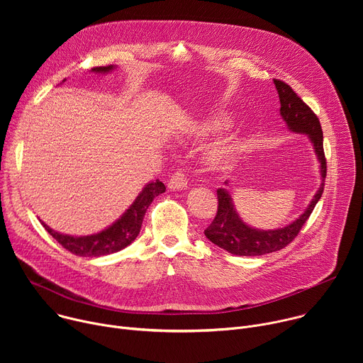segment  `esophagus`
Instances as JSON below:
<instances>
[{"mask_svg":"<svg viewBox=\"0 0 363 363\" xmlns=\"http://www.w3.org/2000/svg\"><path fill=\"white\" fill-rule=\"evenodd\" d=\"M186 184H188V179H186V175L184 174V171H177L168 181V186L171 189H184L186 188Z\"/></svg>","mask_w":363,"mask_h":363,"instance_id":"1","label":"esophagus"}]
</instances>
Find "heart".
Here are the masks:
<instances>
[{"instance_id":"obj_1","label":"heart","mask_w":363,"mask_h":363,"mask_svg":"<svg viewBox=\"0 0 363 363\" xmlns=\"http://www.w3.org/2000/svg\"><path fill=\"white\" fill-rule=\"evenodd\" d=\"M228 125H230V118L227 115H218L208 121H203L198 128V133L201 136L213 135L225 129ZM242 147H244L242 140L238 136H231L220 142L218 145H216L208 153H206V162H208V165L214 169H227L235 162Z\"/></svg>"}]
</instances>
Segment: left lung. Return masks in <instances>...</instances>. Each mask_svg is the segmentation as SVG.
Listing matches in <instances>:
<instances>
[{
	"label": "left lung",
	"mask_w": 363,
	"mask_h": 363,
	"mask_svg": "<svg viewBox=\"0 0 363 363\" xmlns=\"http://www.w3.org/2000/svg\"><path fill=\"white\" fill-rule=\"evenodd\" d=\"M274 84L280 99V115L287 123L289 129L296 133L307 135L315 147L318 161L320 164L322 184L319 191L315 194L312 202L308 203L306 211L291 224L277 230H257L247 225L235 211L230 192L225 188L217 189L218 211L210 227L203 231V234L211 242L235 255H263L279 251L289 245L300 233L310 214L313 213L315 205L320 199L325 188L326 158L323 150V132L319 118L287 83L274 79ZM224 184L230 186L228 181H225Z\"/></svg>",
	"instance_id": "8db88e82"
}]
</instances>
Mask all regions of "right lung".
I'll list each match as a JSON object with an SVG mask.
<instances>
[{
	"label": "right lung",
	"instance_id": "obj_1",
	"mask_svg": "<svg viewBox=\"0 0 363 363\" xmlns=\"http://www.w3.org/2000/svg\"><path fill=\"white\" fill-rule=\"evenodd\" d=\"M113 69L115 66H101V67H93L91 72L109 73ZM63 82H66V79ZM165 189H167L165 185L160 179L149 182L147 185H145L142 192L136 196L133 203L125 211V214L119 220H116L111 227L97 234L73 237V235L60 234L55 231L43 221L41 224L47 230V233L62 247H65L66 250H69L76 255H80V257L108 255V254L123 250L138 237L147 206L152 203L155 196L165 192Z\"/></svg>",
	"mask_w": 363,
	"mask_h": 363
}]
</instances>
